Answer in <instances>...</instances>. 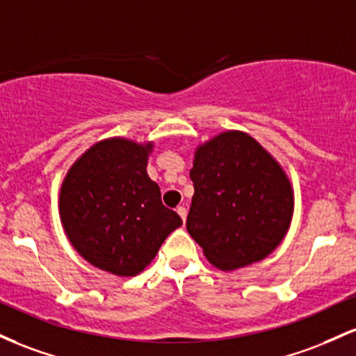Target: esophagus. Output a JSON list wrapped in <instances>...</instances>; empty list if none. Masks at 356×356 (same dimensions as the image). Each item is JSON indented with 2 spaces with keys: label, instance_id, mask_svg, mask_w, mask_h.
<instances>
[{
  "label": "esophagus",
  "instance_id": "1",
  "mask_svg": "<svg viewBox=\"0 0 356 356\" xmlns=\"http://www.w3.org/2000/svg\"><path fill=\"white\" fill-rule=\"evenodd\" d=\"M177 211H178L179 217H181V220L185 222L186 220V209H185V207H178Z\"/></svg>",
  "mask_w": 356,
  "mask_h": 356
}]
</instances>
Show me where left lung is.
Wrapping results in <instances>:
<instances>
[{
	"mask_svg": "<svg viewBox=\"0 0 356 356\" xmlns=\"http://www.w3.org/2000/svg\"><path fill=\"white\" fill-rule=\"evenodd\" d=\"M190 178L195 195L186 230L217 269L262 261L286 237L293 185L252 136L225 131L200 145Z\"/></svg>",
	"mask_w": 356,
	"mask_h": 356,
	"instance_id": "1",
	"label": "left lung"
}]
</instances>
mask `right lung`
<instances>
[{
    "mask_svg": "<svg viewBox=\"0 0 356 356\" xmlns=\"http://www.w3.org/2000/svg\"><path fill=\"white\" fill-rule=\"evenodd\" d=\"M153 147L151 141L102 139L77 158L60 186V220L72 247L89 264L121 277L145 270L183 223L147 177Z\"/></svg>",
    "mask_w": 356,
    "mask_h": 356,
    "instance_id": "add662e5",
    "label": "right lung"
}]
</instances>
